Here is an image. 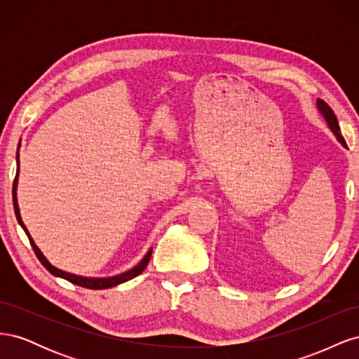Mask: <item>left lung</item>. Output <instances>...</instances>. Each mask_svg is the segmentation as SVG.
<instances>
[{
  "instance_id": "8db88e82",
  "label": "left lung",
  "mask_w": 359,
  "mask_h": 359,
  "mask_svg": "<svg viewBox=\"0 0 359 359\" xmlns=\"http://www.w3.org/2000/svg\"><path fill=\"white\" fill-rule=\"evenodd\" d=\"M318 107H319V111L322 112V115L325 116V119H327V123H328L330 128L334 132V135L337 136V139H339L340 142L346 147V140H344V137L341 136L340 126H339V121H337V116H335L334 111L328 106V103L323 102V100H318Z\"/></svg>"
}]
</instances>
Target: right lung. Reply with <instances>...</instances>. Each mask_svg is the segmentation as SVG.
Instances as JSON below:
<instances>
[{
	"label": "right lung",
	"instance_id": "obj_1",
	"mask_svg": "<svg viewBox=\"0 0 359 359\" xmlns=\"http://www.w3.org/2000/svg\"><path fill=\"white\" fill-rule=\"evenodd\" d=\"M18 173H19V154H18ZM18 173H16V177H15V181H13V208H15L16 219H18L19 224L22 226V229L25 231V233H27V236H28V240H29V244H31L32 250H34V253H36V256L39 257L41 265L45 266L52 276L66 278L67 281H70V283H73V285H78V286H82V287H86V289H94V290H97V289H107V287H114V286H116V285H121V283H124V281L132 280V278L137 277L140 273H144L147 265H148V262H149V259H151V253H153V250H149V252L147 253V256H145L142 260H140V264L136 265L133 269L127 271V273H124V274H119V276L109 277V278H88V277H81V276L69 274V273H66V271H61V269H58V268H55V266H52V265L48 262V259L41 255V252L39 250V247L34 244V241H32V238L29 236V233H28V231H27V227H25L22 219H20L19 206H18V199H16Z\"/></svg>",
	"mask_w": 359,
	"mask_h": 359
}]
</instances>
